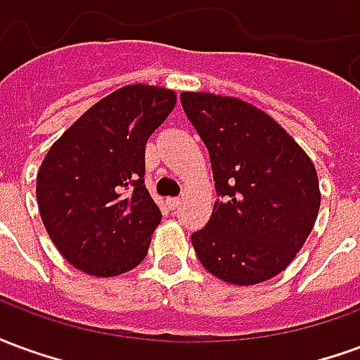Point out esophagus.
I'll return each mask as SVG.
<instances>
[{"instance_id": "1", "label": "esophagus", "mask_w": 360, "mask_h": 360, "mask_svg": "<svg viewBox=\"0 0 360 360\" xmlns=\"http://www.w3.org/2000/svg\"><path fill=\"white\" fill-rule=\"evenodd\" d=\"M167 206H169L172 210H177L181 206V198H167Z\"/></svg>"}]
</instances>
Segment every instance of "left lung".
Wrapping results in <instances>:
<instances>
[{"instance_id":"left-lung-1","label":"left lung","mask_w":360,"mask_h":360,"mask_svg":"<svg viewBox=\"0 0 360 360\" xmlns=\"http://www.w3.org/2000/svg\"><path fill=\"white\" fill-rule=\"evenodd\" d=\"M188 121L208 148L218 200L191 235L216 278L257 285L293 262L320 210L316 167L268 113L231 96L181 92Z\"/></svg>"}]
</instances>
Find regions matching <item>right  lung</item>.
I'll list each match as a JSON object with an SVG mask.
<instances>
[{
    "label": "right lung",
    "instance_id": "1",
    "mask_svg": "<svg viewBox=\"0 0 360 360\" xmlns=\"http://www.w3.org/2000/svg\"><path fill=\"white\" fill-rule=\"evenodd\" d=\"M177 103L169 89L129 84L82 113L36 175L44 227L69 264L96 278L139 266L162 212L144 187V148Z\"/></svg>",
    "mask_w": 360,
    "mask_h": 360
}]
</instances>
